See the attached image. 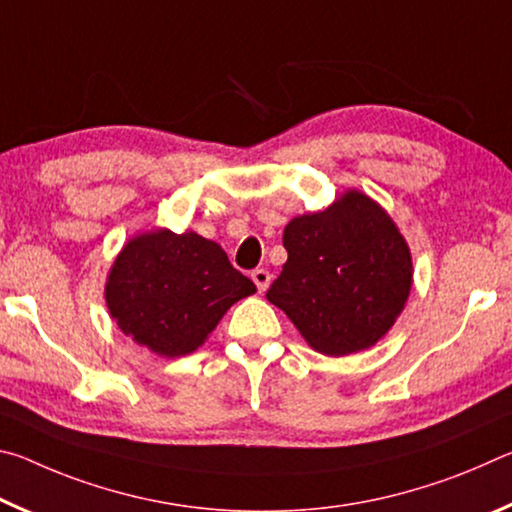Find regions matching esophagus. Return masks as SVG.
<instances>
[{"mask_svg":"<svg viewBox=\"0 0 512 512\" xmlns=\"http://www.w3.org/2000/svg\"><path fill=\"white\" fill-rule=\"evenodd\" d=\"M250 277H253V282H255V287H257L259 293L266 291L268 284H271V273H268L266 268H255V271L250 273Z\"/></svg>","mask_w":512,"mask_h":512,"instance_id":"obj_1","label":"esophagus"}]
</instances>
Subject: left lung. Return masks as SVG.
<instances>
[{"label": "left lung", "mask_w": 512, "mask_h": 512, "mask_svg": "<svg viewBox=\"0 0 512 512\" xmlns=\"http://www.w3.org/2000/svg\"><path fill=\"white\" fill-rule=\"evenodd\" d=\"M289 259L266 298L327 357L375 345L404 309L411 253L381 207L359 192L284 228Z\"/></svg>", "instance_id": "8db88e82"}]
</instances>
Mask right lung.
Instances as JSON below:
<instances>
[{"instance_id":"1","label":"right lung","mask_w":512,"mask_h":512,"mask_svg":"<svg viewBox=\"0 0 512 512\" xmlns=\"http://www.w3.org/2000/svg\"><path fill=\"white\" fill-rule=\"evenodd\" d=\"M255 291L219 244L196 232L155 230L121 250L106 300L121 332L173 359L203 345L225 311Z\"/></svg>"}]
</instances>
